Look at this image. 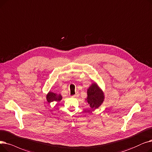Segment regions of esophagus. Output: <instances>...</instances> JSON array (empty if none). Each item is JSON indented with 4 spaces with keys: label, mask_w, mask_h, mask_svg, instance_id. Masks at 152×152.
<instances>
[{
    "label": "esophagus",
    "mask_w": 152,
    "mask_h": 152,
    "mask_svg": "<svg viewBox=\"0 0 152 152\" xmlns=\"http://www.w3.org/2000/svg\"><path fill=\"white\" fill-rule=\"evenodd\" d=\"M72 98H77V97H78V94H75V95L72 96Z\"/></svg>",
    "instance_id": "obj_1"
}]
</instances>
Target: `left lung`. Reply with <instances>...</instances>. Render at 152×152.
Masks as SVG:
<instances>
[{
    "label": "left lung",
    "mask_w": 152,
    "mask_h": 152,
    "mask_svg": "<svg viewBox=\"0 0 152 152\" xmlns=\"http://www.w3.org/2000/svg\"><path fill=\"white\" fill-rule=\"evenodd\" d=\"M104 95L96 83L93 82L87 90V98L86 100L92 110L98 108L104 102Z\"/></svg>",
    "instance_id": "left-lung-1"
}]
</instances>
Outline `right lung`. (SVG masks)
<instances>
[{
    "label": "right lung",
    "instance_id": "obj_1",
    "mask_svg": "<svg viewBox=\"0 0 152 152\" xmlns=\"http://www.w3.org/2000/svg\"><path fill=\"white\" fill-rule=\"evenodd\" d=\"M62 99L61 94L54 93L52 91H49L46 95V99L49 103L53 102H60Z\"/></svg>",
    "mask_w": 152,
    "mask_h": 152
}]
</instances>
